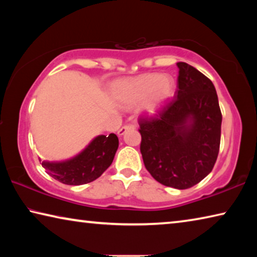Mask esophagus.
Masks as SVG:
<instances>
[{"label": "esophagus", "instance_id": "obj_1", "mask_svg": "<svg viewBox=\"0 0 257 257\" xmlns=\"http://www.w3.org/2000/svg\"><path fill=\"white\" fill-rule=\"evenodd\" d=\"M135 128H136V125L135 124H124L122 128L119 129L118 135L119 136H121V135H123L125 132H128V130H134Z\"/></svg>", "mask_w": 257, "mask_h": 257}]
</instances>
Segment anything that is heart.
Returning <instances> with one entry per match:
<instances>
[{"mask_svg":"<svg viewBox=\"0 0 257 257\" xmlns=\"http://www.w3.org/2000/svg\"><path fill=\"white\" fill-rule=\"evenodd\" d=\"M175 87V80L170 76L145 73L119 84L116 87V95L119 101L125 105H134L145 99L143 110L147 114H154L172 97Z\"/></svg>","mask_w":257,"mask_h":257,"instance_id":"1","label":"heart"}]
</instances>
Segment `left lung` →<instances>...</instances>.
Returning <instances> with one entry per match:
<instances>
[{
    "mask_svg": "<svg viewBox=\"0 0 257 257\" xmlns=\"http://www.w3.org/2000/svg\"><path fill=\"white\" fill-rule=\"evenodd\" d=\"M175 96L154 115L139 116L145 168L167 187L187 189L212 171L220 150L222 114L213 82L178 62Z\"/></svg>",
    "mask_w": 257,
    "mask_h": 257,
    "instance_id": "8db88e82",
    "label": "left lung"
}]
</instances>
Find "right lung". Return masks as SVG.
Masks as SVG:
<instances>
[{"mask_svg":"<svg viewBox=\"0 0 257 257\" xmlns=\"http://www.w3.org/2000/svg\"><path fill=\"white\" fill-rule=\"evenodd\" d=\"M119 146L116 135L97 136L75 158L64 162H46L42 167L49 175L62 184L79 186L96 180L110 167Z\"/></svg>","mask_w":257,"mask_h":257,"instance_id":"add662e5","label":"right lung"}]
</instances>
